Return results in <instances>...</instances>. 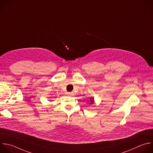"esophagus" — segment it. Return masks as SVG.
Instances as JSON below:
<instances>
[{"label": "esophagus", "instance_id": "1", "mask_svg": "<svg viewBox=\"0 0 153 153\" xmlns=\"http://www.w3.org/2000/svg\"><path fill=\"white\" fill-rule=\"evenodd\" d=\"M68 95H73V92H68Z\"/></svg>", "mask_w": 153, "mask_h": 153}]
</instances>
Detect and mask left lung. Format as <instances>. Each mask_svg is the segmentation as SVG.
Masks as SVG:
<instances>
[{
  "label": "left lung",
  "instance_id": "left-lung-1",
  "mask_svg": "<svg viewBox=\"0 0 153 153\" xmlns=\"http://www.w3.org/2000/svg\"><path fill=\"white\" fill-rule=\"evenodd\" d=\"M90 101H91V103H90V104H91V105L93 104V103H94V97H92V98H90Z\"/></svg>",
  "mask_w": 153,
  "mask_h": 153
}]
</instances>
